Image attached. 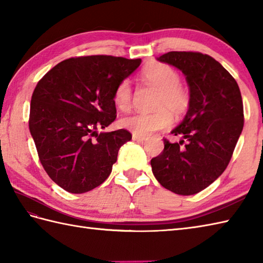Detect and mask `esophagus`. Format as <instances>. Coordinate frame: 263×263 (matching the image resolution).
Here are the masks:
<instances>
[{"label": "esophagus", "instance_id": "esophagus-1", "mask_svg": "<svg viewBox=\"0 0 263 263\" xmlns=\"http://www.w3.org/2000/svg\"><path fill=\"white\" fill-rule=\"evenodd\" d=\"M132 139H133V140H136V141H143L144 139H146V137H144V136H138V135H135V133H133Z\"/></svg>", "mask_w": 263, "mask_h": 263}]
</instances>
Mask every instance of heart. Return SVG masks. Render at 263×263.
<instances>
[{
    "mask_svg": "<svg viewBox=\"0 0 263 263\" xmlns=\"http://www.w3.org/2000/svg\"><path fill=\"white\" fill-rule=\"evenodd\" d=\"M142 79L148 85L158 89L152 113L138 111L122 117L121 126L138 136H147L163 130L172 123V113L176 117L187 113L191 106L190 89L180 82V74L165 63H155L142 71ZM114 103L121 110L130 109L132 105V87L127 79L117 85L114 92Z\"/></svg>",
    "mask_w": 263,
    "mask_h": 263,
    "instance_id": "heart-1",
    "label": "heart"
}]
</instances>
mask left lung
<instances>
[{"mask_svg":"<svg viewBox=\"0 0 263 263\" xmlns=\"http://www.w3.org/2000/svg\"><path fill=\"white\" fill-rule=\"evenodd\" d=\"M186 77L191 106L172 131L180 142L164 139V150L150 161L165 189L181 195L199 193L219 177L231 161L244 125L236 80L214 58L199 52H168L158 59Z\"/></svg>","mask_w":263,"mask_h":263,"instance_id":"obj_1","label":"left lung"}]
</instances>
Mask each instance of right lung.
Wrapping results in <instances>:
<instances>
[{
  "label": "right lung",
  "instance_id": "right-lung-1",
  "mask_svg": "<svg viewBox=\"0 0 263 263\" xmlns=\"http://www.w3.org/2000/svg\"><path fill=\"white\" fill-rule=\"evenodd\" d=\"M141 63L110 55L66 59L38 81L29 130L47 175L70 193H85L110 174L127 130L98 135L116 119L117 85Z\"/></svg>",
  "mask_w": 263,
  "mask_h": 263
}]
</instances>
